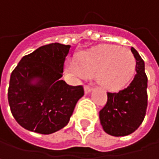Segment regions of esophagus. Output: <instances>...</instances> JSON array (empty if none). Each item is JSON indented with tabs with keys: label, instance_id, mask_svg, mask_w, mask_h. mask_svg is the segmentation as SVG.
<instances>
[{
	"label": "esophagus",
	"instance_id": "esophagus-1",
	"mask_svg": "<svg viewBox=\"0 0 159 159\" xmlns=\"http://www.w3.org/2000/svg\"><path fill=\"white\" fill-rule=\"evenodd\" d=\"M92 87L91 86H89V85H85L84 86V92H85V93H89L91 91H92Z\"/></svg>",
	"mask_w": 159,
	"mask_h": 159
}]
</instances>
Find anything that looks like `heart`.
Wrapping results in <instances>:
<instances>
[{"label":"heart","instance_id":"obj_1","mask_svg":"<svg viewBox=\"0 0 159 159\" xmlns=\"http://www.w3.org/2000/svg\"><path fill=\"white\" fill-rule=\"evenodd\" d=\"M136 69V59L128 48L103 45L82 53L77 64L70 63L67 70L84 78L96 75L97 82L106 89L115 90L126 85Z\"/></svg>","mask_w":159,"mask_h":159}]
</instances>
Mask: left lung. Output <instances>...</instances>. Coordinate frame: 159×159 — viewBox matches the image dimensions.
<instances>
[{"instance_id":"1","label":"left lung","mask_w":159,"mask_h":159,"mask_svg":"<svg viewBox=\"0 0 159 159\" xmlns=\"http://www.w3.org/2000/svg\"><path fill=\"white\" fill-rule=\"evenodd\" d=\"M136 59V75L127 87L118 93H107L108 101L99 111V119L104 131L121 137L133 133L144 119L147 109V76L144 62L131 48Z\"/></svg>"}]
</instances>
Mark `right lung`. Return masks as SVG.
Segmentation results:
<instances>
[{"label":"right lung","mask_w":159,"mask_h":159,"mask_svg":"<svg viewBox=\"0 0 159 159\" xmlns=\"http://www.w3.org/2000/svg\"><path fill=\"white\" fill-rule=\"evenodd\" d=\"M69 48L60 43L42 46L24 56L13 70L8 102L23 128L48 135L68 124L84 94L81 85L70 86L61 79Z\"/></svg>","instance_id":"add662e5"}]
</instances>
